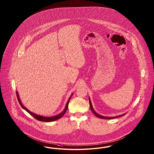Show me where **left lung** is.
Here are the masks:
<instances>
[{
  "label": "left lung",
  "mask_w": 154,
  "mask_h": 154,
  "mask_svg": "<svg viewBox=\"0 0 154 154\" xmlns=\"http://www.w3.org/2000/svg\"><path fill=\"white\" fill-rule=\"evenodd\" d=\"M89 104H90V108H91V109L93 112V113L97 117L100 118V119H115V118H117V117H121L122 116L125 115L126 113H124L123 115H119V116H114V117H107V116H102V115H100L98 114L96 111H94V109H93V108L92 104V103H91V99L90 98H89Z\"/></svg>",
  "instance_id": "left-lung-1"
}]
</instances>
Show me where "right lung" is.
<instances>
[{
    "label": "right lung",
    "mask_w": 154,
    "mask_h": 154,
    "mask_svg": "<svg viewBox=\"0 0 154 154\" xmlns=\"http://www.w3.org/2000/svg\"><path fill=\"white\" fill-rule=\"evenodd\" d=\"M16 93H17V98H18V100L19 103V104L20 105V106L22 107V108H23V109H25V111H27L29 113H30V114L32 116H33V117H34L35 119H36L38 120H39V121H41V122H54V121H55V120H58V119H60V118H61V117L65 113V112H66V111H67L69 103L71 97H72V95H73V93H72V95L70 96V97H69V99L68 100V102H67V103H66V106H65V108H64L63 111H62V112H61L60 113H59V114H58V115H55V116H54L46 117V116H41V115H37V114H35V113H33V112H31L29 111V109H27L25 107V106L23 105V104L22 103V102H21V101H20V98H19V96L18 93V92L17 91Z\"/></svg>",
    "instance_id": "1"
}]
</instances>
